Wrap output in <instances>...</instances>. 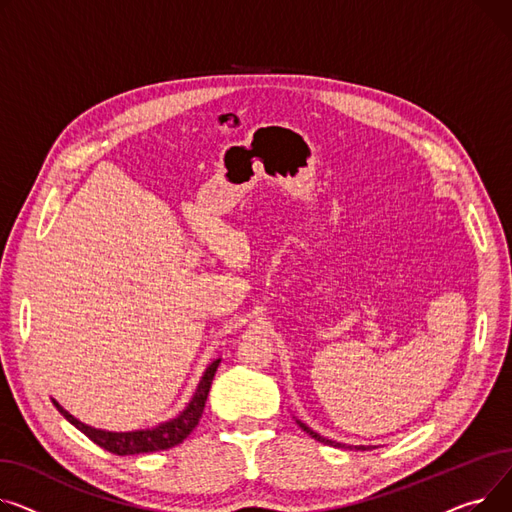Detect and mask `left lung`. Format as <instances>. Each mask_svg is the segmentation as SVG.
I'll return each instance as SVG.
<instances>
[{"instance_id": "1", "label": "left lung", "mask_w": 512, "mask_h": 512, "mask_svg": "<svg viewBox=\"0 0 512 512\" xmlns=\"http://www.w3.org/2000/svg\"><path fill=\"white\" fill-rule=\"evenodd\" d=\"M295 422L299 424V428H302L306 434H310L314 440H318V442H322V444H328V446H337V448H355V450H366V448H370V446H351V444H343V442H337V440H328V438H324V436H320L318 432H314L312 428H308L304 422H299V419H295Z\"/></svg>"}]
</instances>
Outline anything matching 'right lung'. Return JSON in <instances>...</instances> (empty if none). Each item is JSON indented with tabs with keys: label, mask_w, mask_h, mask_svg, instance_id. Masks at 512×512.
Masks as SVG:
<instances>
[{
	"label": "right lung",
	"mask_w": 512,
	"mask_h": 512,
	"mask_svg": "<svg viewBox=\"0 0 512 512\" xmlns=\"http://www.w3.org/2000/svg\"><path fill=\"white\" fill-rule=\"evenodd\" d=\"M219 364H221V357L213 359V362L206 366V370L194 390V395H192L190 403L184 407V411H179L175 417L167 419V422H163L155 428L132 430V432L99 430V428H93L88 424H82L80 419H76L72 413H68L55 399H51V403L74 428H78L86 438H90L95 444L109 450V453H113V455L126 457V455H140V453H157V450H167L171 446H177L179 442H184L192 434V430L198 426L210 384H213Z\"/></svg>",
	"instance_id": "right-lung-1"
}]
</instances>
